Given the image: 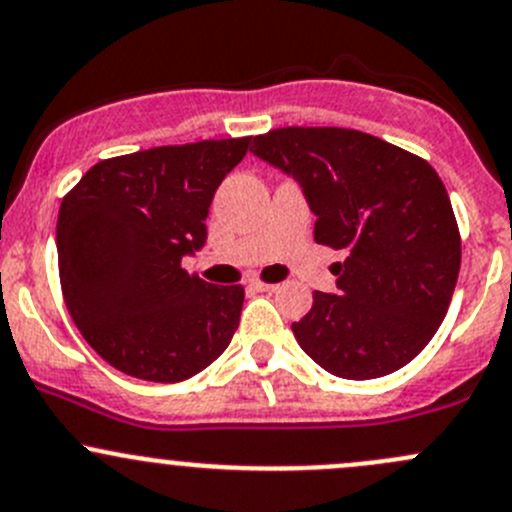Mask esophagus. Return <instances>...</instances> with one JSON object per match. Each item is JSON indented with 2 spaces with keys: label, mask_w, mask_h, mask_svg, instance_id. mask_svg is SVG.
Instances as JSON below:
<instances>
[{
  "label": "esophagus",
  "mask_w": 512,
  "mask_h": 512,
  "mask_svg": "<svg viewBox=\"0 0 512 512\" xmlns=\"http://www.w3.org/2000/svg\"><path fill=\"white\" fill-rule=\"evenodd\" d=\"M251 288H254V291H263V293H273L276 291V283H263V281H251Z\"/></svg>",
  "instance_id": "34e87169"
}]
</instances>
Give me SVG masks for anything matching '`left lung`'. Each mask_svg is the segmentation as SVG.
I'll return each instance as SVG.
<instances>
[{"label": "left lung", "instance_id": "1", "mask_svg": "<svg viewBox=\"0 0 512 512\" xmlns=\"http://www.w3.org/2000/svg\"><path fill=\"white\" fill-rule=\"evenodd\" d=\"M254 155L298 179L315 241L345 251L333 263L337 295L313 293L291 325L323 370L374 379L402 370L449 310L461 234L434 167L419 155L350 128H278L254 138Z\"/></svg>", "mask_w": 512, "mask_h": 512}]
</instances>
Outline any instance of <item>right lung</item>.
Masks as SVG:
<instances>
[{
	"instance_id": "obj_1",
	"label": "right lung",
	"mask_w": 512,
	"mask_h": 512,
	"mask_svg": "<svg viewBox=\"0 0 512 512\" xmlns=\"http://www.w3.org/2000/svg\"><path fill=\"white\" fill-rule=\"evenodd\" d=\"M249 142L202 140L110 157L63 197V303L110 367L147 382H182L229 347L244 286H212L184 271L182 256L207 239L214 192Z\"/></svg>"
}]
</instances>
